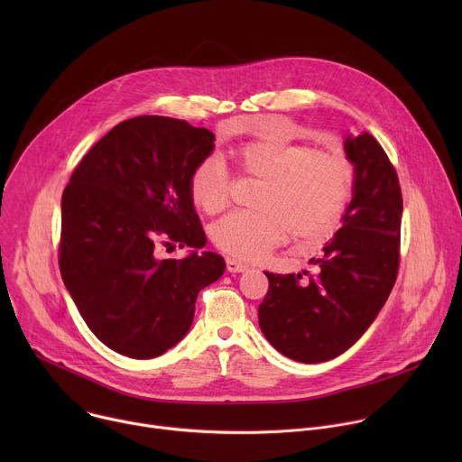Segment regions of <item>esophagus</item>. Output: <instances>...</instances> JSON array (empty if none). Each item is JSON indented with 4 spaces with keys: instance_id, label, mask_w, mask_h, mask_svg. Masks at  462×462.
Returning a JSON list of instances; mask_svg holds the SVG:
<instances>
[{
    "instance_id": "34e87169",
    "label": "esophagus",
    "mask_w": 462,
    "mask_h": 462,
    "mask_svg": "<svg viewBox=\"0 0 462 462\" xmlns=\"http://www.w3.org/2000/svg\"><path fill=\"white\" fill-rule=\"evenodd\" d=\"M248 267L245 265V263H241V261H237V259H234V257H228L226 259V271L228 273H245Z\"/></svg>"
}]
</instances>
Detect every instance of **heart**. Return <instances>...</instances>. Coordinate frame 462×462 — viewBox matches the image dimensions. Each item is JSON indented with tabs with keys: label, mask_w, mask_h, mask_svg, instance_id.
Listing matches in <instances>:
<instances>
[{
	"label": "heart",
	"mask_w": 462,
	"mask_h": 462,
	"mask_svg": "<svg viewBox=\"0 0 462 462\" xmlns=\"http://www.w3.org/2000/svg\"><path fill=\"white\" fill-rule=\"evenodd\" d=\"M234 159L263 184L255 212H234L214 225L212 241L221 252L252 261L283 241L287 230L300 243H319L335 234L355 180L344 155L269 134L237 148ZM189 195L205 214H219L228 205L230 186L221 159L208 157L195 168Z\"/></svg>",
	"instance_id": "heart-1"
}]
</instances>
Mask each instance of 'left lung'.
<instances>
[{
    "label": "left lung",
    "instance_id": "1",
    "mask_svg": "<svg viewBox=\"0 0 462 462\" xmlns=\"http://www.w3.org/2000/svg\"><path fill=\"white\" fill-rule=\"evenodd\" d=\"M344 152L355 180L342 228L319 259H310L314 276L267 273L269 292L257 309L271 346L303 364L333 360L353 347L378 316L399 271V177L369 134H349Z\"/></svg>",
    "mask_w": 462,
    "mask_h": 462
}]
</instances>
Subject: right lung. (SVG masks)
<instances>
[{"label":"right lung","mask_w":462,"mask_h":462,"mask_svg":"<svg viewBox=\"0 0 462 462\" xmlns=\"http://www.w3.org/2000/svg\"><path fill=\"white\" fill-rule=\"evenodd\" d=\"M207 127L168 116L120 122L88 152L61 195L60 273L93 335L129 358H155L189 331L195 300L226 263L207 236L189 177L216 148ZM192 250L156 257V239Z\"/></svg>","instance_id":"1"}]
</instances>
